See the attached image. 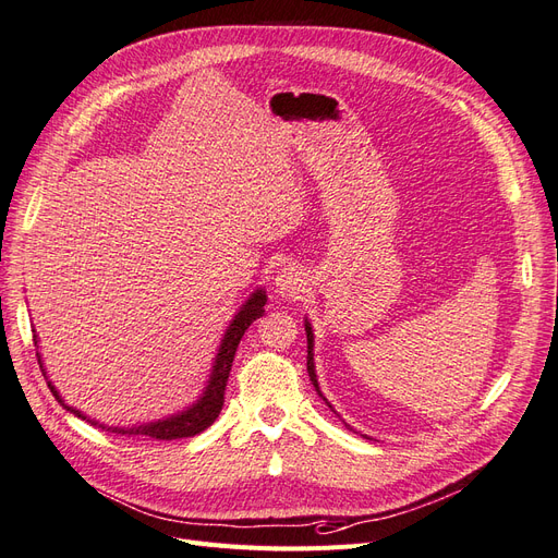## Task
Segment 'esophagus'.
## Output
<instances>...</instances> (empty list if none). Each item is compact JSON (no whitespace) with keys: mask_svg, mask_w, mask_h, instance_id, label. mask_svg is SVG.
<instances>
[{"mask_svg":"<svg viewBox=\"0 0 558 558\" xmlns=\"http://www.w3.org/2000/svg\"><path fill=\"white\" fill-rule=\"evenodd\" d=\"M274 284H276V292L280 296L296 299L299 294L305 292V284H308V282H305V276L299 271L296 266H284L278 271Z\"/></svg>","mask_w":558,"mask_h":558,"instance_id":"34e87169","label":"esophagus"}]
</instances>
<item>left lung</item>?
<instances>
[{"label":"left lung","instance_id":"left-lung-1","mask_svg":"<svg viewBox=\"0 0 558 558\" xmlns=\"http://www.w3.org/2000/svg\"><path fill=\"white\" fill-rule=\"evenodd\" d=\"M305 336H308V375H311V380H313L317 393L322 397L319 385H317V375H315V364H313V329H311L308 322H305ZM322 399H325V397H322ZM325 401H327V399H325ZM329 408H331V405H329Z\"/></svg>","mask_w":558,"mask_h":558}]
</instances>
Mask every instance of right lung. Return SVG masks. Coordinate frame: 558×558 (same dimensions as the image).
<instances>
[{
	"label": "right lung",
	"instance_id": "1",
	"mask_svg": "<svg viewBox=\"0 0 558 558\" xmlns=\"http://www.w3.org/2000/svg\"><path fill=\"white\" fill-rule=\"evenodd\" d=\"M264 303H266V292L257 290L253 296L247 299V303L241 308V313L233 317V322L229 325L225 338H222V345L218 352V359H215V366L210 373V380L208 387L204 391V397L196 401L190 410L181 412V415H173L169 420H161V422H150V424H143V426H132V428H113V426H104L106 430H113V434H122V436H148L155 440H178V438H192L196 434H202L206 430L215 420H218L220 410L225 405V389H227V380H229V373H231V364H233V356H236V348L241 343L243 333L247 331V327L253 325L255 319H259L264 315ZM39 356V354H37ZM39 364H41V356H39ZM44 368V366H41ZM52 397H56L66 410L74 412V415L83 417L78 410L69 408L62 399L58 389L48 383ZM95 424V422H93Z\"/></svg>",
	"mask_w": 558,
	"mask_h": 558
}]
</instances>
